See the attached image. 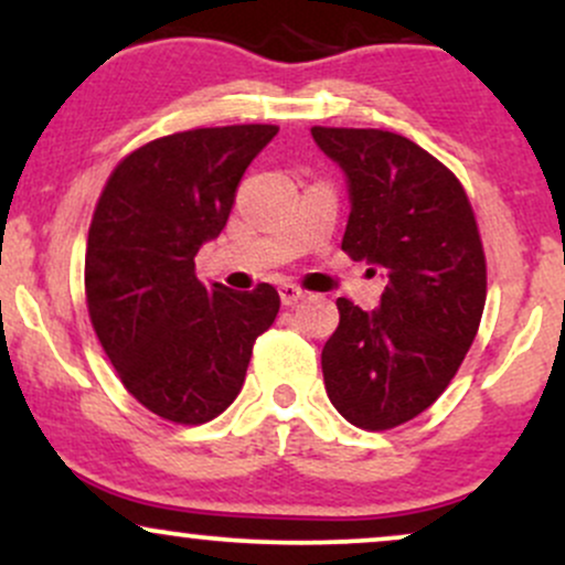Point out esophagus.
<instances>
[{
    "instance_id": "34e87169",
    "label": "esophagus",
    "mask_w": 565,
    "mask_h": 565,
    "mask_svg": "<svg viewBox=\"0 0 565 565\" xmlns=\"http://www.w3.org/2000/svg\"><path fill=\"white\" fill-rule=\"evenodd\" d=\"M278 297H281L284 305H295L305 300V291L300 287H295V284H281V287H278Z\"/></svg>"
}]
</instances>
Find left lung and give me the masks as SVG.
Returning a JSON list of instances; mask_svg holds the SVG:
<instances>
[{
	"label": "left lung",
	"instance_id": "8db88e82",
	"mask_svg": "<svg viewBox=\"0 0 565 565\" xmlns=\"http://www.w3.org/2000/svg\"><path fill=\"white\" fill-rule=\"evenodd\" d=\"M310 135L348 180L342 249L385 276L380 308L337 300L323 385L350 425L387 430L446 391L476 340L486 305L481 236L459 180L417 142L382 129Z\"/></svg>",
	"mask_w": 565,
	"mask_h": 565
}]
</instances>
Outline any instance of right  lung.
Here are the masks:
<instances>
[{
    "label": "right lung",
    "mask_w": 565,
    "mask_h": 565,
    "mask_svg": "<svg viewBox=\"0 0 565 565\" xmlns=\"http://www.w3.org/2000/svg\"><path fill=\"white\" fill-rule=\"evenodd\" d=\"M274 125L191 129L116 167L89 225L84 289L95 334L142 406L180 425L215 419L242 391L252 345L278 313V291H233L196 278L252 159Z\"/></svg>",
    "instance_id": "obj_1"
}]
</instances>
